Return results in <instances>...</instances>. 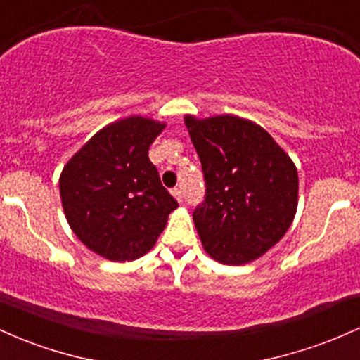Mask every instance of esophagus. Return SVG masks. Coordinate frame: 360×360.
<instances>
[{
    "label": "esophagus",
    "mask_w": 360,
    "mask_h": 360,
    "mask_svg": "<svg viewBox=\"0 0 360 360\" xmlns=\"http://www.w3.org/2000/svg\"><path fill=\"white\" fill-rule=\"evenodd\" d=\"M172 195H173V197H175V199H176V200H179V202H181V200H184V193H181V191H180V188H173V191H172Z\"/></svg>",
    "instance_id": "obj_1"
}]
</instances>
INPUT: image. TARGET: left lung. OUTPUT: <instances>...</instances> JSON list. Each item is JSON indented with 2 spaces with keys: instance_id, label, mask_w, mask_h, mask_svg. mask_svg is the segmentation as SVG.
<instances>
[{
  "instance_id": "obj_1",
  "label": "left lung",
  "mask_w": 360,
  "mask_h": 360,
  "mask_svg": "<svg viewBox=\"0 0 360 360\" xmlns=\"http://www.w3.org/2000/svg\"><path fill=\"white\" fill-rule=\"evenodd\" d=\"M185 126L205 179V199L193 211L202 246L224 265L257 260L282 240L296 216V165L248 119L185 115Z\"/></svg>"
}]
</instances>
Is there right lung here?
<instances>
[{"label": "right lung", "mask_w": 360, "mask_h": 360, "mask_svg": "<svg viewBox=\"0 0 360 360\" xmlns=\"http://www.w3.org/2000/svg\"><path fill=\"white\" fill-rule=\"evenodd\" d=\"M165 127L141 115L115 120L64 165L59 176L64 216L96 255L112 262L146 255L179 207L148 156Z\"/></svg>", "instance_id": "right-lung-1"}]
</instances>
